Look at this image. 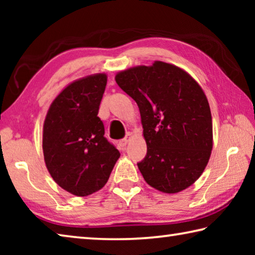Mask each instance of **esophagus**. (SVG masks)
Returning <instances> with one entry per match:
<instances>
[{"label": "esophagus", "mask_w": 255, "mask_h": 255, "mask_svg": "<svg viewBox=\"0 0 255 255\" xmlns=\"http://www.w3.org/2000/svg\"><path fill=\"white\" fill-rule=\"evenodd\" d=\"M130 138H131V133L130 132H128L127 135H126V137L125 138H123L122 140H119V147L120 148H125L126 147V145L129 143V140H130Z\"/></svg>", "instance_id": "esophagus-1"}]
</instances>
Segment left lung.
<instances>
[{
    "instance_id": "1",
    "label": "left lung",
    "mask_w": 255,
    "mask_h": 255,
    "mask_svg": "<svg viewBox=\"0 0 255 255\" xmlns=\"http://www.w3.org/2000/svg\"><path fill=\"white\" fill-rule=\"evenodd\" d=\"M116 82L139 108L147 153L137 165L146 182L165 193L195 183L213 148L210 108L200 85L164 62L120 72Z\"/></svg>"
}]
</instances>
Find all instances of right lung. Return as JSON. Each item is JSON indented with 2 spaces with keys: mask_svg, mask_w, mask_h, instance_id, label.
<instances>
[{
  "mask_svg": "<svg viewBox=\"0 0 255 255\" xmlns=\"http://www.w3.org/2000/svg\"><path fill=\"white\" fill-rule=\"evenodd\" d=\"M106 85V74L73 82L51 103L45 119L47 169L59 187L79 197L100 190L120 156L98 117Z\"/></svg>",
  "mask_w": 255,
  "mask_h": 255,
  "instance_id": "add662e5",
  "label": "right lung"
}]
</instances>
